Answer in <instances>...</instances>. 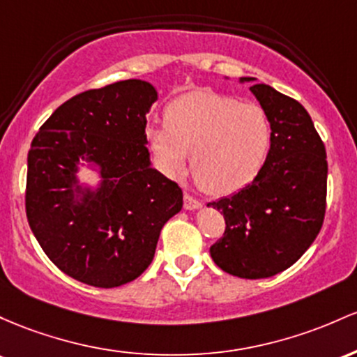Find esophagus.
<instances>
[{
    "label": "esophagus",
    "mask_w": 357,
    "mask_h": 357,
    "mask_svg": "<svg viewBox=\"0 0 357 357\" xmlns=\"http://www.w3.org/2000/svg\"><path fill=\"white\" fill-rule=\"evenodd\" d=\"M183 207H185L187 211H197V209H200V207H202V204H200L197 199L192 197V195L185 194V195H183Z\"/></svg>",
    "instance_id": "1"
}]
</instances>
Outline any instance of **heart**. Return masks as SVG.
Listing matches in <instances>:
<instances>
[{
    "label": "heart",
    "mask_w": 357,
    "mask_h": 357,
    "mask_svg": "<svg viewBox=\"0 0 357 357\" xmlns=\"http://www.w3.org/2000/svg\"><path fill=\"white\" fill-rule=\"evenodd\" d=\"M167 125L146 138L163 174H180L189 162L204 190L226 195L244 189L265 167L273 143L271 119L259 104L197 91L167 107Z\"/></svg>",
    "instance_id": "obj_1"
}]
</instances>
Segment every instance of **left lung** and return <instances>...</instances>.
<instances>
[{
  "label": "left lung",
  "instance_id": "8db88e82",
  "mask_svg": "<svg viewBox=\"0 0 357 357\" xmlns=\"http://www.w3.org/2000/svg\"><path fill=\"white\" fill-rule=\"evenodd\" d=\"M250 91L273 126V143L259 175L229 197L209 202L226 221L211 246L214 263L239 278H268L287 270L317 238L326 214V148L305 107L255 77Z\"/></svg>",
  "mask_w": 357,
  "mask_h": 357
}]
</instances>
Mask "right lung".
<instances>
[{"label": "right lung", "mask_w": 357, "mask_h": 357, "mask_svg": "<svg viewBox=\"0 0 357 357\" xmlns=\"http://www.w3.org/2000/svg\"><path fill=\"white\" fill-rule=\"evenodd\" d=\"M150 82L119 81L74 96L43 123L28 151L26 218L50 261L77 282L114 288L150 266L182 189L151 168ZM86 166L96 186L78 177Z\"/></svg>", "instance_id": "1"}]
</instances>
